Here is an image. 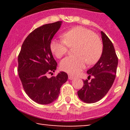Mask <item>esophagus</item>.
<instances>
[{
	"label": "esophagus",
	"mask_w": 130,
	"mask_h": 130,
	"mask_svg": "<svg viewBox=\"0 0 130 130\" xmlns=\"http://www.w3.org/2000/svg\"><path fill=\"white\" fill-rule=\"evenodd\" d=\"M74 79V77H73V76H72L71 75H69V80H73Z\"/></svg>",
	"instance_id": "1"
}]
</instances>
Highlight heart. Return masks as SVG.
I'll use <instances>...</instances> for the list:
<instances>
[{
  "mask_svg": "<svg viewBox=\"0 0 130 130\" xmlns=\"http://www.w3.org/2000/svg\"><path fill=\"white\" fill-rule=\"evenodd\" d=\"M63 40H52L50 48L57 58H61L67 51L68 46L74 47L75 56L67 57L60 62L61 70L70 74H76L85 66L86 61L93 64L98 61L102 53L103 45L100 39L86 28L77 26L62 35Z\"/></svg>",
  "mask_w": 130,
  "mask_h": 130,
  "instance_id": "heart-1",
  "label": "heart"
}]
</instances>
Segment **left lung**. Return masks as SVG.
I'll return each instance as SVG.
<instances>
[{
    "label": "left lung",
    "instance_id": "1",
    "mask_svg": "<svg viewBox=\"0 0 130 130\" xmlns=\"http://www.w3.org/2000/svg\"><path fill=\"white\" fill-rule=\"evenodd\" d=\"M103 50L101 58L93 67L87 71L91 81L83 80V88L77 91L78 96L83 102L92 104L101 100L106 95L115 79L118 66V57L112 42L104 32L101 31Z\"/></svg>",
    "mask_w": 130,
    "mask_h": 130
}]
</instances>
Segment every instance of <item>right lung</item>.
Wrapping results in <instances>:
<instances>
[{
	"label": "right lung",
	"mask_w": 130,
	"mask_h": 130,
	"mask_svg": "<svg viewBox=\"0 0 130 130\" xmlns=\"http://www.w3.org/2000/svg\"><path fill=\"white\" fill-rule=\"evenodd\" d=\"M61 23L57 21L34 30L23 42L18 56V72L23 88L28 96L39 104H49L56 101L61 86L68 79L64 72L47 77L57 66L50 44Z\"/></svg>",
	"instance_id": "1"
}]
</instances>
